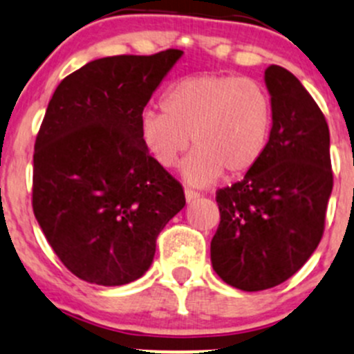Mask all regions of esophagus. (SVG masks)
Instances as JSON below:
<instances>
[{
  "mask_svg": "<svg viewBox=\"0 0 354 354\" xmlns=\"http://www.w3.org/2000/svg\"><path fill=\"white\" fill-rule=\"evenodd\" d=\"M198 197H200L198 192L192 190V188H187V190H185V198H187V202H194V200H197Z\"/></svg>",
  "mask_w": 354,
  "mask_h": 354,
  "instance_id": "1",
  "label": "esophagus"
}]
</instances>
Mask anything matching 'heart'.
<instances>
[{"instance_id":"b5f03b06","label":"heart","mask_w":354,"mask_h":354,"mask_svg":"<svg viewBox=\"0 0 354 354\" xmlns=\"http://www.w3.org/2000/svg\"><path fill=\"white\" fill-rule=\"evenodd\" d=\"M162 113L147 109L138 123L140 140L159 166L171 167L190 145L185 180L209 185L221 174L250 173L272 130L274 109L267 88L252 78L203 73L174 82L162 95Z\"/></svg>"}]
</instances>
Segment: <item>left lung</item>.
<instances>
[{
  "mask_svg": "<svg viewBox=\"0 0 354 354\" xmlns=\"http://www.w3.org/2000/svg\"><path fill=\"white\" fill-rule=\"evenodd\" d=\"M266 84L274 120L260 162L216 192L221 223L210 241L217 276L241 291L277 286L298 272L322 240L332 185L324 113L286 68Z\"/></svg>",
  "mask_w": 354,
  "mask_h": 354,
  "instance_id": "left-lung-1",
  "label": "left lung"
}]
</instances>
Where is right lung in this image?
I'll list each match as a JSON object with an SVG mask.
<instances>
[{
    "instance_id": "add662e5",
    "label": "right lung",
    "mask_w": 354,
    "mask_h": 354,
    "mask_svg": "<svg viewBox=\"0 0 354 354\" xmlns=\"http://www.w3.org/2000/svg\"><path fill=\"white\" fill-rule=\"evenodd\" d=\"M181 55L94 59L63 78L49 101L34 145L32 209L82 281L121 286L144 276L157 236L187 203L138 133L144 108Z\"/></svg>"
}]
</instances>
